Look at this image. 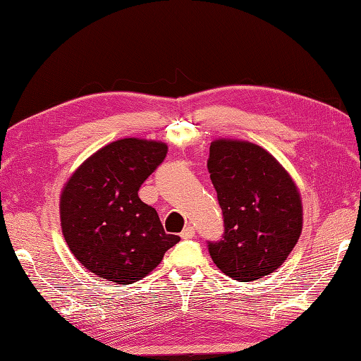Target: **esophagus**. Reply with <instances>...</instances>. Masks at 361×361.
<instances>
[{"mask_svg": "<svg viewBox=\"0 0 361 361\" xmlns=\"http://www.w3.org/2000/svg\"><path fill=\"white\" fill-rule=\"evenodd\" d=\"M180 235H181V239H192V237L195 235V228L188 225L185 229H183Z\"/></svg>", "mask_w": 361, "mask_h": 361, "instance_id": "esophagus-1", "label": "esophagus"}]
</instances>
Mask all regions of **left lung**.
<instances>
[{
	"label": "left lung",
	"mask_w": 361,
	"mask_h": 361,
	"mask_svg": "<svg viewBox=\"0 0 361 361\" xmlns=\"http://www.w3.org/2000/svg\"><path fill=\"white\" fill-rule=\"evenodd\" d=\"M208 169L224 212V239L209 243L221 273L252 282L286 262L302 231V200L278 159L250 141L219 137Z\"/></svg>",
	"instance_id": "left-lung-1"
}]
</instances>
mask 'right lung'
<instances>
[{
    "mask_svg": "<svg viewBox=\"0 0 361 361\" xmlns=\"http://www.w3.org/2000/svg\"><path fill=\"white\" fill-rule=\"evenodd\" d=\"M166 153V142L124 137L94 152L66 180L60 226L74 257L99 278L133 283L180 242L164 233L157 211L137 197Z\"/></svg>",
    "mask_w": 361,
    "mask_h": 361,
    "instance_id": "right-lung-1",
    "label": "right lung"
}]
</instances>
